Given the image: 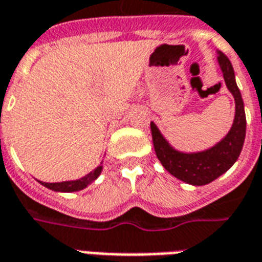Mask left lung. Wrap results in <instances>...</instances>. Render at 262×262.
<instances>
[{"mask_svg":"<svg viewBox=\"0 0 262 262\" xmlns=\"http://www.w3.org/2000/svg\"><path fill=\"white\" fill-rule=\"evenodd\" d=\"M218 63L224 73L225 84L234 98L233 125L228 135L215 146L197 152L175 150L162 136L154 122H151V135L157 158L162 166L176 179L193 186H204L220 178L239 158L246 137V114L243 98L236 84L234 71L229 58L218 51Z\"/></svg>","mask_w":262,"mask_h":262,"instance_id":"left-lung-1","label":"left lung"}]
</instances>
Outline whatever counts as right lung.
<instances>
[{
  "label": "right lung",
  "mask_w": 262,
  "mask_h": 262,
  "mask_svg": "<svg viewBox=\"0 0 262 262\" xmlns=\"http://www.w3.org/2000/svg\"><path fill=\"white\" fill-rule=\"evenodd\" d=\"M102 170V165L97 166L96 169L92 170L90 173L83 176L80 179L76 180H67V182H58V183H47V182H40L42 186H46L47 189H51L54 191H61V193H71V191H79L86 189L87 186L92 185L93 182L100 176Z\"/></svg>",
  "instance_id": "1"
}]
</instances>
